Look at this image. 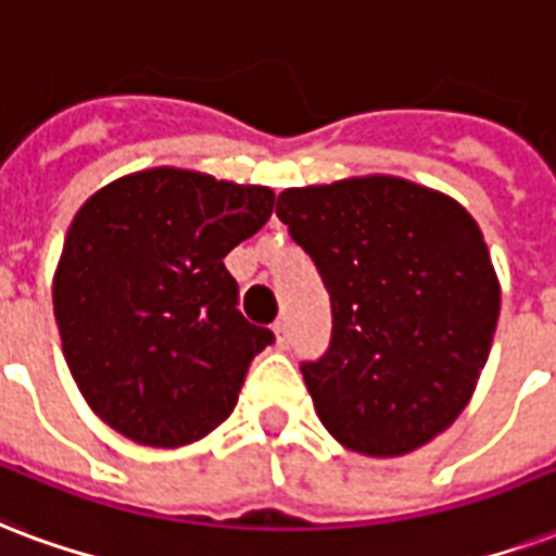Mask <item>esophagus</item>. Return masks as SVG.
Here are the masks:
<instances>
[{
	"label": "esophagus",
	"mask_w": 556,
	"mask_h": 556,
	"mask_svg": "<svg viewBox=\"0 0 556 556\" xmlns=\"http://www.w3.org/2000/svg\"><path fill=\"white\" fill-rule=\"evenodd\" d=\"M274 336H277L279 348H289V324H286V320H277V324H274Z\"/></svg>",
	"instance_id": "34e87169"
}]
</instances>
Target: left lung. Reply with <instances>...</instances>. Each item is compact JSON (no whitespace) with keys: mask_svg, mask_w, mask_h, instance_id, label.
I'll return each instance as SVG.
<instances>
[{"mask_svg":"<svg viewBox=\"0 0 556 556\" xmlns=\"http://www.w3.org/2000/svg\"><path fill=\"white\" fill-rule=\"evenodd\" d=\"M277 215L332 300L330 351L300 368L320 425L377 459L445 433L475 394L501 312L475 217L386 174L286 188Z\"/></svg>","mask_w":556,"mask_h":556,"instance_id":"1","label":"left lung"}]
</instances>
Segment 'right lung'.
Returning <instances> with one entry per match:
<instances>
[{"mask_svg": "<svg viewBox=\"0 0 556 556\" xmlns=\"http://www.w3.org/2000/svg\"><path fill=\"white\" fill-rule=\"evenodd\" d=\"M274 191L150 167L90 194L64 238L52 306L81 397L121 435L182 447L236 409L274 341L236 309L226 253L256 236Z\"/></svg>", "mask_w": 556, "mask_h": 556, "instance_id": "right-lung-1", "label": "right lung"}]
</instances>
